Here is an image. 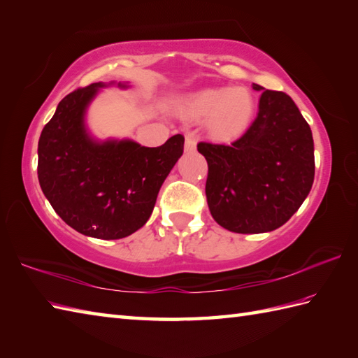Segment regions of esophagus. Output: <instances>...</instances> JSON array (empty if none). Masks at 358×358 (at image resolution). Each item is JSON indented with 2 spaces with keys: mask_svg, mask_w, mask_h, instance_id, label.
<instances>
[{
  "mask_svg": "<svg viewBox=\"0 0 358 358\" xmlns=\"http://www.w3.org/2000/svg\"><path fill=\"white\" fill-rule=\"evenodd\" d=\"M195 146H196V135H195V132H187L186 134V143H185L186 152L195 150Z\"/></svg>",
  "mask_w": 358,
  "mask_h": 358,
  "instance_id": "1",
  "label": "esophagus"
}]
</instances>
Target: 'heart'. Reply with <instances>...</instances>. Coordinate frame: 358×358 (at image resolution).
I'll return each instance as SVG.
<instances>
[{"mask_svg": "<svg viewBox=\"0 0 358 358\" xmlns=\"http://www.w3.org/2000/svg\"><path fill=\"white\" fill-rule=\"evenodd\" d=\"M187 106L195 117H210V127L217 135L232 136L248 127L255 101L248 89L217 87L195 94Z\"/></svg>", "mask_w": 358, "mask_h": 358, "instance_id": "heart-1", "label": "heart"}]
</instances>
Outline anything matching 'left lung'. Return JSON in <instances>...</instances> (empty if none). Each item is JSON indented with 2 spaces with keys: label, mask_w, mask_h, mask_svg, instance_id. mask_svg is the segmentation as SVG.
Returning <instances> with one entry per match:
<instances>
[{
  "label": "left lung",
  "mask_w": 358,
  "mask_h": 358,
  "mask_svg": "<svg viewBox=\"0 0 358 358\" xmlns=\"http://www.w3.org/2000/svg\"><path fill=\"white\" fill-rule=\"evenodd\" d=\"M263 90L248 131L231 143H199L208 162L206 199L215 222L237 234L283 226L314 183V140L292 98Z\"/></svg>",
  "instance_id": "8db88e82"
}]
</instances>
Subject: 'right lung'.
<instances>
[{"instance_id":"obj_1","label":"right lung","mask_w":358,"mask_h":358,"mask_svg":"<svg viewBox=\"0 0 358 358\" xmlns=\"http://www.w3.org/2000/svg\"><path fill=\"white\" fill-rule=\"evenodd\" d=\"M110 85L94 83L66 95L38 141V180L45 199L66 224L101 240L124 238L146 224L185 146L181 134L158 148L94 140L85 124L86 109Z\"/></svg>"}]
</instances>
